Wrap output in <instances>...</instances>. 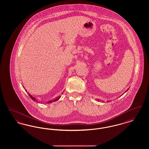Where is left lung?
<instances>
[{"instance_id": "8db88e82", "label": "left lung", "mask_w": 149, "mask_h": 149, "mask_svg": "<svg viewBox=\"0 0 149 149\" xmlns=\"http://www.w3.org/2000/svg\"><path fill=\"white\" fill-rule=\"evenodd\" d=\"M99 100H99V99H98V100H97V101H98V102H99ZM108 102H109V101H108Z\"/></svg>"}]
</instances>
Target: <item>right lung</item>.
Instances as JSON below:
<instances>
[{
	"label": "right lung",
	"instance_id": "right-lung-1",
	"mask_svg": "<svg viewBox=\"0 0 149 149\" xmlns=\"http://www.w3.org/2000/svg\"><path fill=\"white\" fill-rule=\"evenodd\" d=\"M28 94H29V97H30V98H31V99H32L33 100H34V101H37V100L34 98V97H33L31 95H30L29 94V93H28ZM60 97L61 96H58V97H57V98H55V99H54V100H50V101H49L48 102H47V103H52V102H55V101H56L57 100H58V99H60Z\"/></svg>",
	"mask_w": 149,
	"mask_h": 149
}]
</instances>
